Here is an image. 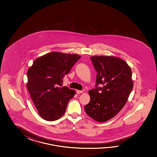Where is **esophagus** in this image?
<instances>
[{
    "label": "esophagus",
    "instance_id": "34e87169",
    "mask_svg": "<svg viewBox=\"0 0 157 157\" xmlns=\"http://www.w3.org/2000/svg\"><path fill=\"white\" fill-rule=\"evenodd\" d=\"M83 93V91L82 90H76V93L78 94H81V93Z\"/></svg>",
    "mask_w": 157,
    "mask_h": 157
}]
</instances>
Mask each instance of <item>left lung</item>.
I'll return each instance as SVG.
<instances>
[{"instance_id":"left-lung-1","label":"left lung","mask_w":157,"mask_h":157,"mask_svg":"<svg viewBox=\"0 0 157 157\" xmlns=\"http://www.w3.org/2000/svg\"><path fill=\"white\" fill-rule=\"evenodd\" d=\"M97 72V87L89 91V103L86 113L97 122H105L122 109L133 89L132 71L127 62L112 56H91ZM101 91L99 92V90Z\"/></svg>"}]
</instances>
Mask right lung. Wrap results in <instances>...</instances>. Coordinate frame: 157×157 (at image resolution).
<instances>
[{
	"instance_id": "add662e5",
	"label": "right lung",
	"mask_w": 157,
	"mask_h": 157,
	"mask_svg": "<svg viewBox=\"0 0 157 157\" xmlns=\"http://www.w3.org/2000/svg\"><path fill=\"white\" fill-rule=\"evenodd\" d=\"M77 54L52 52L37 58L28 69L26 87L39 115L52 121L65 113L74 90L63 86V79L80 58Z\"/></svg>"
}]
</instances>
